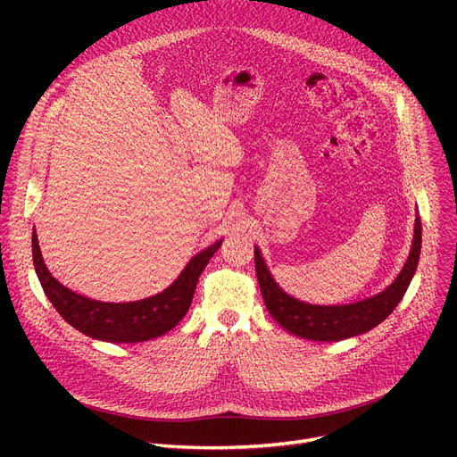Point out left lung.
I'll return each mask as SVG.
<instances>
[{
	"label": "left lung",
	"instance_id": "8db88e82",
	"mask_svg": "<svg viewBox=\"0 0 457 457\" xmlns=\"http://www.w3.org/2000/svg\"><path fill=\"white\" fill-rule=\"evenodd\" d=\"M420 246H422V226L417 214L411 252L400 274L381 293L353 303L317 305V303L300 302L295 296L287 295L274 281L267 262L262 259L257 246L253 250L255 274H257L261 295H262V300H265L269 313L274 317V320L281 328H285L287 331L302 339L335 343V341H343V339L355 337V335L367 333L369 329L376 328L393 313L415 276L419 259H420Z\"/></svg>",
	"mask_w": 457,
	"mask_h": 457
}]
</instances>
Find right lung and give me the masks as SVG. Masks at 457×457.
Segmentation results:
<instances>
[{"label": "right lung", "mask_w": 457, "mask_h": 457, "mask_svg": "<svg viewBox=\"0 0 457 457\" xmlns=\"http://www.w3.org/2000/svg\"><path fill=\"white\" fill-rule=\"evenodd\" d=\"M33 265L44 295L57 313L87 337L105 343H144L157 339L178 326L187 315L196 283L209 259L220 248L222 238L192 257L178 279L155 296L137 302H100L70 291L44 265L37 231H33Z\"/></svg>", "instance_id": "obj_1"}]
</instances>
